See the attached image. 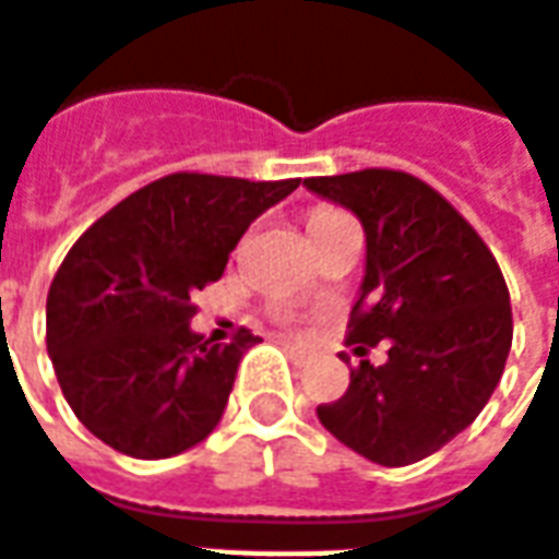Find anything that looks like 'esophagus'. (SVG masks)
<instances>
[{
  "mask_svg": "<svg viewBox=\"0 0 559 559\" xmlns=\"http://www.w3.org/2000/svg\"><path fill=\"white\" fill-rule=\"evenodd\" d=\"M278 341L293 353V359H296V362H305V359H308V350H305L302 344H296V341L287 338V335H278Z\"/></svg>",
  "mask_w": 559,
  "mask_h": 559,
  "instance_id": "1",
  "label": "esophagus"
}]
</instances>
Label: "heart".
Returning <instances> with one entry per match:
<instances>
[{
    "instance_id": "heart-1",
    "label": "heart",
    "mask_w": 559,
    "mask_h": 559,
    "mask_svg": "<svg viewBox=\"0 0 559 559\" xmlns=\"http://www.w3.org/2000/svg\"><path fill=\"white\" fill-rule=\"evenodd\" d=\"M350 215L344 212V209H335V206H317L311 209V215H308V230H311V236H320V233L332 230L335 224H341V221H347ZM290 317V314H284Z\"/></svg>"
}]
</instances>
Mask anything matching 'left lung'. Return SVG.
Segmentation results:
<instances>
[{"label": "left lung", "instance_id": "1", "mask_svg": "<svg viewBox=\"0 0 559 559\" xmlns=\"http://www.w3.org/2000/svg\"><path fill=\"white\" fill-rule=\"evenodd\" d=\"M362 221L368 257L347 344L389 341V359L350 371V386L317 416L374 464L433 455L476 419L512 347L503 272L443 194L411 173L368 170L305 179Z\"/></svg>", "mask_w": 559, "mask_h": 559}]
</instances>
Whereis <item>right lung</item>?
Wrapping results in <instances>:
<instances>
[{
    "instance_id": "1",
    "label": "right lung",
    "mask_w": 559,
    "mask_h": 559,
    "mask_svg": "<svg viewBox=\"0 0 559 559\" xmlns=\"http://www.w3.org/2000/svg\"><path fill=\"white\" fill-rule=\"evenodd\" d=\"M299 179L170 173L92 224L47 293V353L71 411L98 440L143 461L206 440L257 335L191 332L197 290L218 281L257 215Z\"/></svg>"
}]
</instances>
